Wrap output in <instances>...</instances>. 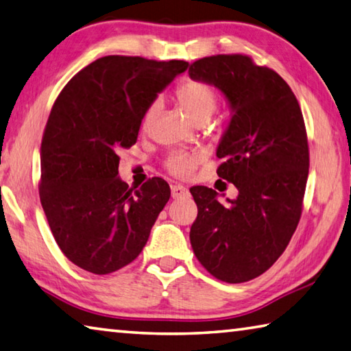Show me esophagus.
Masks as SVG:
<instances>
[{"instance_id":"34e87169","label":"esophagus","mask_w":351,"mask_h":351,"mask_svg":"<svg viewBox=\"0 0 351 351\" xmlns=\"http://www.w3.org/2000/svg\"><path fill=\"white\" fill-rule=\"evenodd\" d=\"M184 196H189V190L186 187L180 186V184L171 186V197H173V199H178V197H184Z\"/></svg>"}]
</instances>
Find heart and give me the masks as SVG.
Wrapping results in <instances>:
<instances>
[{
	"label": "heart",
	"mask_w": 351,
	"mask_h": 351,
	"mask_svg": "<svg viewBox=\"0 0 351 351\" xmlns=\"http://www.w3.org/2000/svg\"><path fill=\"white\" fill-rule=\"evenodd\" d=\"M175 97L190 118L195 123L204 124L212 118L216 107H218V95L213 86L202 80H186L176 87ZM162 103L159 98L152 99L143 113V127H149L158 117ZM199 154H173L165 161V169L171 175L186 178L193 173L196 165L201 162Z\"/></svg>",
	"instance_id": "1"
}]
</instances>
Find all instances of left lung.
I'll return each mask as SVG.
<instances>
[{"label":"left lung","instance_id":"left-lung-1","mask_svg":"<svg viewBox=\"0 0 351 351\" xmlns=\"http://www.w3.org/2000/svg\"><path fill=\"white\" fill-rule=\"evenodd\" d=\"M189 73L218 87L230 103L216 173L239 192L224 207L213 189H190L197 206L190 242L210 275L247 282L276 263L301 219L310 165L304 117L290 86L248 55L206 56Z\"/></svg>","mask_w":351,"mask_h":351}]
</instances>
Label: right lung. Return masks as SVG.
<instances>
[{
    "mask_svg": "<svg viewBox=\"0 0 351 351\" xmlns=\"http://www.w3.org/2000/svg\"><path fill=\"white\" fill-rule=\"evenodd\" d=\"M187 67L103 56L55 99L41 141L40 201L56 244L80 269L109 275L143 252L170 187L162 178L129 187L118 178L119 154L136 143L150 101Z\"/></svg>",
    "mask_w": 351,
    "mask_h": 351,
    "instance_id": "obj_1",
    "label": "right lung"
}]
</instances>
